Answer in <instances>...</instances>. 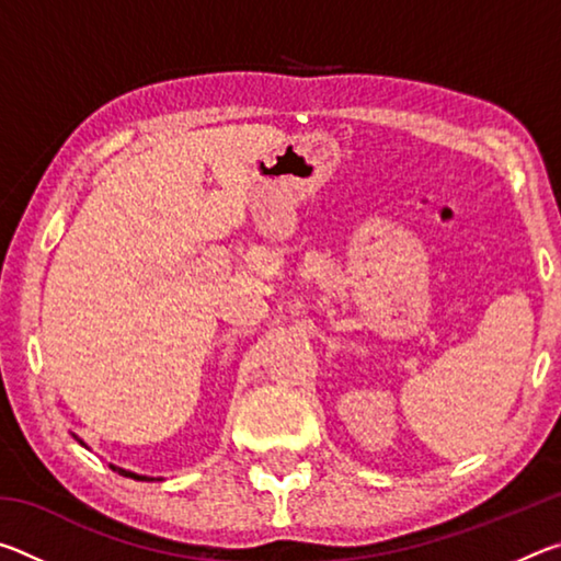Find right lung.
<instances>
[{"instance_id": "obj_1", "label": "right lung", "mask_w": 561, "mask_h": 561, "mask_svg": "<svg viewBox=\"0 0 561 561\" xmlns=\"http://www.w3.org/2000/svg\"><path fill=\"white\" fill-rule=\"evenodd\" d=\"M76 440H79L83 448H89L87 443H83L79 435H73ZM111 470H116L118 474H123V478H130V480H140V482H153V480H163V478H148V474H138V472H130V470H126V468H118V465H111Z\"/></svg>"}]
</instances>
